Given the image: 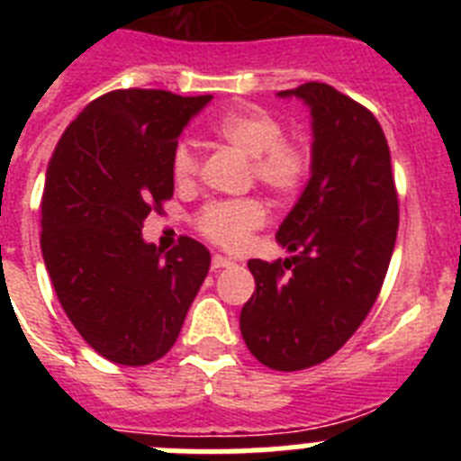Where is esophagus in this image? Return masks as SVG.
Listing matches in <instances>:
<instances>
[{
    "label": "esophagus",
    "instance_id": "esophagus-1",
    "mask_svg": "<svg viewBox=\"0 0 461 461\" xmlns=\"http://www.w3.org/2000/svg\"><path fill=\"white\" fill-rule=\"evenodd\" d=\"M233 266V260L226 258V256H212V270H221V267H230Z\"/></svg>",
    "mask_w": 461,
    "mask_h": 461
}]
</instances>
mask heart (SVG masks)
<instances>
[{
    "label": "heart",
    "mask_w": 461,
    "mask_h": 461,
    "mask_svg": "<svg viewBox=\"0 0 461 461\" xmlns=\"http://www.w3.org/2000/svg\"><path fill=\"white\" fill-rule=\"evenodd\" d=\"M212 136L251 158V177L275 195L295 194L312 168V149L303 140L284 138V122L263 108H235L210 124ZM198 173V157L191 145L180 142L173 154V175L180 185ZM266 221V205L256 198L214 201L198 214V228L212 242L238 249Z\"/></svg>",
    "instance_id": "b5f03b06"
}]
</instances>
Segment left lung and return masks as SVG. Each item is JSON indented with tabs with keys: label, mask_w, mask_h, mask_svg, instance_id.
I'll return each mask as SVG.
<instances>
[{
	"label": "left lung",
	"mask_w": 461,
	"mask_h": 461,
	"mask_svg": "<svg viewBox=\"0 0 461 461\" xmlns=\"http://www.w3.org/2000/svg\"><path fill=\"white\" fill-rule=\"evenodd\" d=\"M312 113V177L276 230L286 260H249L256 291L240 313L251 356L276 372L335 356L367 319L399 226L388 140L365 105L325 83L279 92Z\"/></svg>",
	"instance_id": "1"
}]
</instances>
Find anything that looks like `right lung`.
Listing matches in <instances>:
<instances>
[{"instance_id":"obj_1","label":"right lung","mask_w":461,"mask_h":461,"mask_svg":"<svg viewBox=\"0 0 461 461\" xmlns=\"http://www.w3.org/2000/svg\"><path fill=\"white\" fill-rule=\"evenodd\" d=\"M212 96L115 89L62 133L41 201V251L73 328L105 360L142 367L180 335L210 270L191 238L164 254L142 221L173 198L182 129Z\"/></svg>"}]
</instances>
